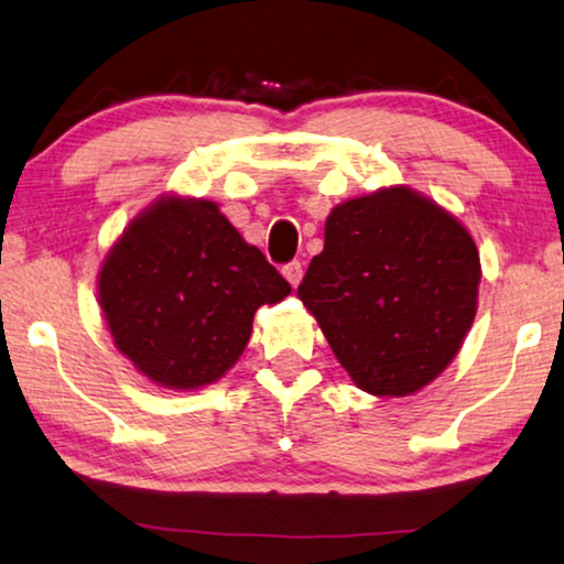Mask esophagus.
Instances as JSON below:
<instances>
[{"instance_id": "esophagus-1", "label": "esophagus", "mask_w": 564, "mask_h": 564, "mask_svg": "<svg viewBox=\"0 0 564 564\" xmlns=\"http://www.w3.org/2000/svg\"><path fill=\"white\" fill-rule=\"evenodd\" d=\"M283 275H285V281H289L293 289H296L301 279H304V265H301L299 260H291V263L283 265Z\"/></svg>"}]
</instances>
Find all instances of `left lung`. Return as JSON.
Masks as SVG:
<instances>
[{
    "instance_id": "left-lung-1",
    "label": "left lung",
    "mask_w": 564,
    "mask_h": 564,
    "mask_svg": "<svg viewBox=\"0 0 564 564\" xmlns=\"http://www.w3.org/2000/svg\"><path fill=\"white\" fill-rule=\"evenodd\" d=\"M481 260L451 213L408 187L336 205L299 299L359 390L405 398L458 355Z\"/></svg>"
}]
</instances>
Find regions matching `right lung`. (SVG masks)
Returning <instances> with one entry per match:
<instances>
[{
  "label": "right lung",
  "instance_id": "right-lung-1",
  "mask_svg": "<svg viewBox=\"0 0 564 564\" xmlns=\"http://www.w3.org/2000/svg\"><path fill=\"white\" fill-rule=\"evenodd\" d=\"M289 293V281L207 199H156L98 273L116 349L172 390L220 380L246 349L258 306Z\"/></svg>",
  "mask_w": 564,
  "mask_h": 564
}]
</instances>
